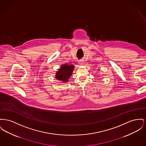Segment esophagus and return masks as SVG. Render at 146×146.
Segmentation results:
<instances>
[{
	"label": "esophagus",
	"instance_id": "obj_1",
	"mask_svg": "<svg viewBox=\"0 0 146 146\" xmlns=\"http://www.w3.org/2000/svg\"><path fill=\"white\" fill-rule=\"evenodd\" d=\"M84 64V61L83 60H80L79 62V64L80 66H83Z\"/></svg>",
	"mask_w": 146,
	"mask_h": 146
}]
</instances>
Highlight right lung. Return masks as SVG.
Listing matches in <instances>:
<instances>
[{
    "label": "right lung",
    "instance_id": "add662e5",
    "mask_svg": "<svg viewBox=\"0 0 146 146\" xmlns=\"http://www.w3.org/2000/svg\"><path fill=\"white\" fill-rule=\"evenodd\" d=\"M74 69V66L73 65L68 64H62L56 73L55 77L57 80L62 81V82H68L69 78L73 74Z\"/></svg>",
    "mask_w": 146,
    "mask_h": 146
}]
</instances>
